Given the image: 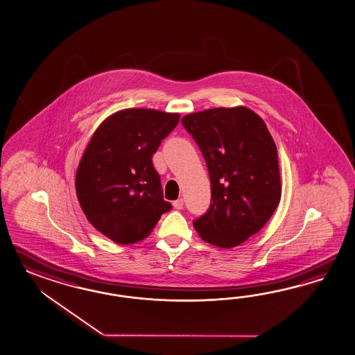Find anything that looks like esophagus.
I'll return each mask as SVG.
<instances>
[{
    "label": "esophagus",
    "mask_w": 355,
    "mask_h": 355,
    "mask_svg": "<svg viewBox=\"0 0 355 355\" xmlns=\"http://www.w3.org/2000/svg\"><path fill=\"white\" fill-rule=\"evenodd\" d=\"M173 207L174 209H177V210H181L183 208V200L178 199L173 201Z\"/></svg>",
    "instance_id": "34e87169"
}]
</instances>
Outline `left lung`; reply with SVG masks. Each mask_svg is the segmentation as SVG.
I'll list each match as a JSON object with an SVG mask.
<instances>
[{"instance_id": "8db88e82", "label": "left lung", "mask_w": 355, "mask_h": 355, "mask_svg": "<svg viewBox=\"0 0 355 355\" xmlns=\"http://www.w3.org/2000/svg\"><path fill=\"white\" fill-rule=\"evenodd\" d=\"M182 124L208 166L211 204L193 220L204 241L231 249L259 232L281 200L278 153L264 121L245 106L191 113Z\"/></svg>"}]
</instances>
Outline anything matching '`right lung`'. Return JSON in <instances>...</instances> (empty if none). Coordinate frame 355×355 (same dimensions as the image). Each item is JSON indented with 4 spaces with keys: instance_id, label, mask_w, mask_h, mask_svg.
<instances>
[{
    "instance_id": "1",
    "label": "right lung",
    "mask_w": 355,
    "mask_h": 355,
    "mask_svg": "<svg viewBox=\"0 0 355 355\" xmlns=\"http://www.w3.org/2000/svg\"><path fill=\"white\" fill-rule=\"evenodd\" d=\"M180 116L124 109L92 135L79 162L76 191L88 222L107 239L121 245L141 241L172 209L151 159Z\"/></svg>"
}]
</instances>
